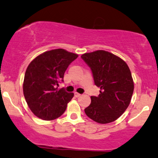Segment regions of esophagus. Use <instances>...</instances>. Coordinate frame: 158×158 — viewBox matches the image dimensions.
<instances>
[{
	"label": "esophagus",
	"mask_w": 158,
	"mask_h": 158,
	"mask_svg": "<svg viewBox=\"0 0 158 158\" xmlns=\"http://www.w3.org/2000/svg\"><path fill=\"white\" fill-rule=\"evenodd\" d=\"M74 96H75L76 97H79V96H81V94H80V93H78L75 92V93H74Z\"/></svg>",
	"instance_id": "1"
}]
</instances>
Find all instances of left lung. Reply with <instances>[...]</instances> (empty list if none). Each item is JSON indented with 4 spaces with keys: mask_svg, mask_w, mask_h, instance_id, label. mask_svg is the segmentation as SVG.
Masks as SVG:
<instances>
[{
    "mask_svg": "<svg viewBox=\"0 0 158 158\" xmlns=\"http://www.w3.org/2000/svg\"><path fill=\"white\" fill-rule=\"evenodd\" d=\"M81 58L89 66L95 84L100 87L98 96H91V103L84 109L90 119L108 123L119 118L131 101L134 83L124 61L105 50L86 52Z\"/></svg>",
    "mask_w": 158,
    "mask_h": 158,
    "instance_id": "left-lung-1",
    "label": "left lung"
}]
</instances>
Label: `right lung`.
Listing matches in <instances>:
<instances>
[{
    "label": "right lung",
    "mask_w": 158,
    "mask_h": 158,
    "mask_svg": "<svg viewBox=\"0 0 158 158\" xmlns=\"http://www.w3.org/2000/svg\"><path fill=\"white\" fill-rule=\"evenodd\" d=\"M78 55L64 49L46 51L30 62L25 71L23 93L34 114L44 120L58 118L65 112L73 93L58 89L65 72Z\"/></svg>",
    "instance_id": "right-lung-1"
}]
</instances>
